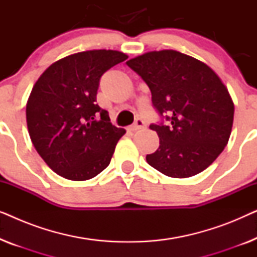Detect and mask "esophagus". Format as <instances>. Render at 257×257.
Listing matches in <instances>:
<instances>
[{
	"label": "esophagus",
	"mask_w": 257,
	"mask_h": 257,
	"mask_svg": "<svg viewBox=\"0 0 257 257\" xmlns=\"http://www.w3.org/2000/svg\"><path fill=\"white\" fill-rule=\"evenodd\" d=\"M145 127H146V122L144 121L142 118H137L136 121L130 126V130H131V131H138V130L145 128Z\"/></svg>",
	"instance_id": "esophagus-1"
}]
</instances>
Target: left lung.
Masks as SVG:
<instances>
[{"label":"left lung","mask_w":257,"mask_h":257,"mask_svg":"<svg viewBox=\"0 0 257 257\" xmlns=\"http://www.w3.org/2000/svg\"><path fill=\"white\" fill-rule=\"evenodd\" d=\"M152 93L163 119L150 128L159 149L149 165L171 178H188L206 170L226 147L234 104L219 76L205 63L175 50L146 52L126 62Z\"/></svg>","instance_id":"8db88e82"}]
</instances>
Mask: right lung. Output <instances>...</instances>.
<instances>
[{
  "label": "right lung",
  "instance_id": "1",
  "mask_svg": "<svg viewBox=\"0 0 257 257\" xmlns=\"http://www.w3.org/2000/svg\"><path fill=\"white\" fill-rule=\"evenodd\" d=\"M127 59L114 50H90L51 64L27 103L31 142L49 167L73 181L92 179L110 164L124 128L111 124L97 101L101 76Z\"/></svg>",
  "mask_w": 257,
  "mask_h": 257
}]
</instances>
